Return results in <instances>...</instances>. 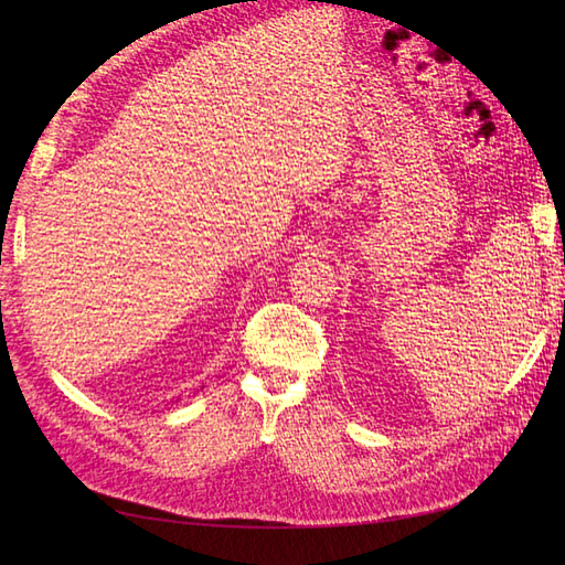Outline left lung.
Here are the masks:
<instances>
[{
    "label": "left lung",
    "mask_w": 565,
    "mask_h": 565,
    "mask_svg": "<svg viewBox=\"0 0 565 565\" xmlns=\"http://www.w3.org/2000/svg\"><path fill=\"white\" fill-rule=\"evenodd\" d=\"M563 262H565V245H563Z\"/></svg>",
    "instance_id": "obj_1"
}]
</instances>
